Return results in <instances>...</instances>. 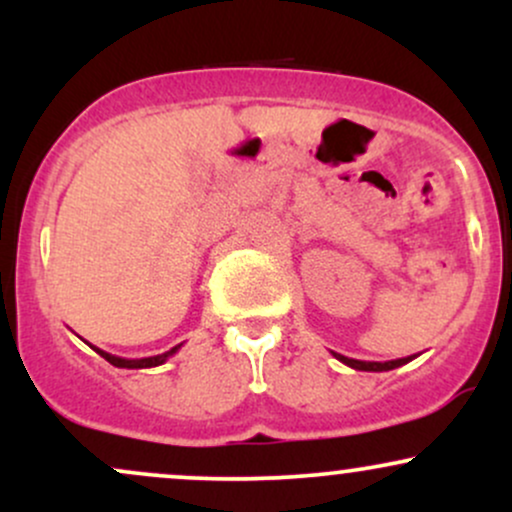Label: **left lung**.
Segmentation results:
<instances>
[{
    "label": "left lung",
    "mask_w": 512,
    "mask_h": 512,
    "mask_svg": "<svg viewBox=\"0 0 512 512\" xmlns=\"http://www.w3.org/2000/svg\"><path fill=\"white\" fill-rule=\"evenodd\" d=\"M332 356L337 358V361H342L344 366H349V368H354V370H370V373H383V370H392V368H399V366H404V363H409L411 358H416V354L414 356H407V358H395V361H358V358H349V356H342V354H337V351H332Z\"/></svg>",
    "instance_id": "obj_1"
}]
</instances>
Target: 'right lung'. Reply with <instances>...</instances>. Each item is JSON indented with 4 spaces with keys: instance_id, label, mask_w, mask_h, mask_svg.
<instances>
[{
    "instance_id": "1",
    "label": "right lung",
    "mask_w": 512,
    "mask_h": 512,
    "mask_svg": "<svg viewBox=\"0 0 512 512\" xmlns=\"http://www.w3.org/2000/svg\"><path fill=\"white\" fill-rule=\"evenodd\" d=\"M182 344H178V346H173V349L170 351H166V354H158V356H146V358H122V356H113V354H108V351H103V349H98V346H91L93 351H96V354H101L105 361L108 363H113L115 368H156V366H161V363H166L170 356L173 354H178V349H180Z\"/></svg>"
}]
</instances>
